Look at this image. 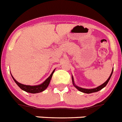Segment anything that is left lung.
<instances>
[{"instance_id": "obj_1", "label": "left lung", "mask_w": 122, "mask_h": 122, "mask_svg": "<svg viewBox=\"0 0 122 122\" xmlns=\"http://www.w3.org/2000/svg\"><path fill=\"white\" fill-rule=\"evenodd\" d=\"M112 72H113V69H112V71H111V75H110V76H109L108 79L105 82L103 83V84H102V85H100V86H99V87H96V88H90V89H88V88H81V87H78V86H77V85L75 84V82H74L73 77V76H71V77H72L73 84L74 87H75V88H76V89H78L79 91H80V92H82V93H87V94H89V93H95V92H99V90H102V88H104V87H105L106 85H107L108 82V81H110V78H111V76H112Z\"/></svg>"}]
</instances>
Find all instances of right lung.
I'll use <instances>...</instances> for the list:
<instances>
[{
  "label": "right lung",
  "instance_id": "1",
  "mask_svg": "<svg viewBox=\"0 0 122 122\" xmlns=\"http://www.w3.org/2000/svg\"><path fill=\"white\" fill-rule=\"evenodd\" d=\"M55 70H53V71H52V73H51V75H50L46 79L44 82H43L42 84H40V85H25V84H22L21 83L17 81L15 79H14L12 75H11V76H12V79H14V82L17 84V85L21 88L22 90L25 91L26 92H28V93H40V92H43L44 90H45L46 88H47V87L49 86V84L50 82H51V78L52 77V75L53 73H54Z\"/></svg>",
  "mask_w": 122,
  "mask_h": 122
}]
</instances>
